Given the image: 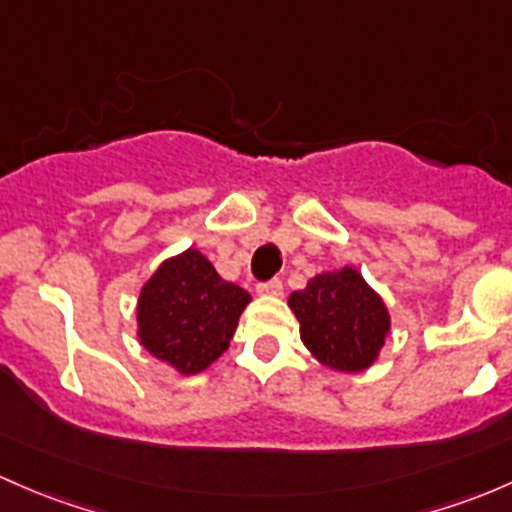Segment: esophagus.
<instances>
[{"mask_svg":"<svg viewBox=\"0 0 512 512\" xmlns=\"http://www.w3.org/2000/svg\"><path fill=\"white\" fill-rule=\"evenodd\" d=\"M282 292H284L282 279H270V282L257 284V294H262V297H279Z\"/></svg>","mask_w":512,"mask_h":512,"instance_id":"34e87169","label":"esophagus"}]
</instances>
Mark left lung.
Returning a JSON list of instances; mask_svg holds the SVG:
<instances>
[{
    "label": "left lung",
    "instance_id": "1",
    "mask_svg": "<svg viewBox=\"0 0 512 512\" xmlns=\"http://www.w3.org/2000/svg\"><path fill=\"white\" fill-rule=\"evenodd\" d=\"M289 309L309 353L338 373H360L378 360L390 314L380 294L353 267L316 274L289 294Z\"/></svg>",
    "mask_w": 512,
    "mask_h": 512
}]
</instances>
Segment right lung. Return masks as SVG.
Returning a JSON list of instances; mask_svg holds the SVG:
<instances>
[{
    "mask_svg": "<svg viewBox=\"0 0 512 512\" xmlns=\"http://www.w3.org/2000/svg\"><path fill=\"white\" fill-rule=\"evenodd\" d=\"M252 297L225 282L196 247L169 257L137 301L139 343L181 375L203 373L230 346Z\"/></svg>",
    "mask_w": 512,
    "mask_h": 512,
    "instance_id": "right-lung-1",
    "label": "right lung"
}]
</instances>
